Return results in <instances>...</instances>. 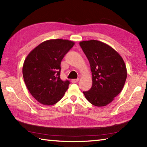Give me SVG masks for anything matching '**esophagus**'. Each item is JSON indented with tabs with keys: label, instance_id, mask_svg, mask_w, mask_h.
Returning a JSON list of instances; mask_svg holds the SVG:
<instances>
[{
	"label": "esophagus",
	"instance_id": "34e87169",
	"mask_svg": "<svg viewBox=\"0 0 147 147\" xmlns=\"http://www.w3.org/2000/svg\"><path fill=\"white\" fill-rule=\"evenodd\" d=\"M78 80H79V78H77V79H73L71 80V82H72V83H76V82H78Z\"/></svg>",
	"mask_w": 147,
	"mask_h": 147
}]
</instances>
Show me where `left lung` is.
<instances>
[{"instance_id": "obj_1", "label": "left lung", "mask_w": 147, "mask_h": 147, "mask_svg": "<svg viewBox=\"0 0 147 147\" xmlns=\"http://www.w3.org/2000/svg\"><path fill=\"white\" fill-rule=\"evenodd\" d=\"M92 72L91 88L83 93L93 105L105 106L121 93L127 71L123 59L112 47L96 40L80 42Z\"/></svg>"}]
</instances>
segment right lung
Here are the masks:
<instances>
[{
  "mask_svg": "<svg viewBox=\"0 0 147 147\" xmlns=\"http://www.w3.org/2000/svg\"><path fill=\"white\" fill-rule=\"evenodd\" d=\"M74 43L67 39H50L34 49L23 67L26 88L34 97L44 105L60 100L70 82L60 78L61 62Z\"/></svg>",
  "mask_w": 147,
  "mask_h": 147,
  "instance_id": "1",
  "label": "right lung"
}]
</instances>
